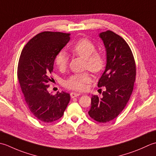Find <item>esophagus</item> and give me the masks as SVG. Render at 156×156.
<instances>
[{
  "label": "esophagus",
  "instance_id": "obj_1",
  "mask_svg": "<svg viewBox=\"0 0 156 156\" xmlns=\"http://www.w3.org/2000/svg\"><path fill=\"white\" fill-rule=\"evenodd\" d=\"M79 95H80V94H78V93H75V92H71V97L72 98H75V97L79 96Z\"/></svg>",
  "mask_w": 156,
  "mask_h": 156
}]
</instances>
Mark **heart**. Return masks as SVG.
I'll return each instance as SVG.
<instances>
[{
    "label": "heart",
    "instance_id": "obj_1",
    "mask_svg": "<svg viewBox=\"0 0 156 156\" xmlns=\"http://www.w3.org/2000/svg\"><path fill=\"white\" fill-rule=\"evenodd\" d=\"M95 44L86 38L79 40L72 48V52L75 55L85 59V67L94 73L100 72L103 69L105 60L100 52L96 51ZM55 65L60 69H65L68 63V56L64 50L58 52L55 58ZM91 80L90 75L87 72L76 73L70 76L65 81V86L74 91H84L87 84Z\"/></svg>",
    "mask_w": 156,
    "mask_h": 156
}]
</instances>
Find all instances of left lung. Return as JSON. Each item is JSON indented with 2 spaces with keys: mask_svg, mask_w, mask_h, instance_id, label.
Returning <instances> with one entry per match:
<instances>
[{
  "mask_svg": "<svg viewBox=\"0 0 156 156\" xmlns=\"http://www.w3.org/2000/svg\"><path fill=\"white\" fill-rule=\"evenodd\" d=\"M106 51V65L98 87H105L101 97L93 95L88 112L99 122L116 118L129 100L135 81L136 66L129 46L122 37L108 30L99 34Z\"/></svg>",
  "mask_w": 156,
  "mask_h": 156,
  "instance_id": "8db88e82",
  "label": "left lung"
}]
</instances>
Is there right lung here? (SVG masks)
<instances>
[{
  "label": "right lung",
  "mask_w": 156,
  "mask_h": 156,
  "mask_svg": "<svg viewBox=\"0 0 156 156\" xmlns=\"http://www.w3.org/2000/svg\"><path fill=\"white\" fill-rule=\"evenodd\" d=\"M70 35L38 34L25 46L19 60L17 77L25 100L33 115L44 122L62 117L70 101V94L65 91L55 96L48 91L55 56L69 42Z\"/></svg>",
  "instance_id": "1"
}]
</instances>
